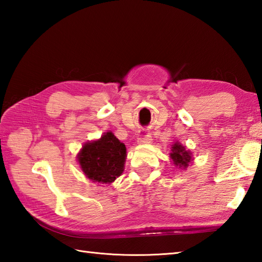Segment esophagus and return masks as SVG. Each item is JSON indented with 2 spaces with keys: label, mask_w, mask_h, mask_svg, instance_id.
<instances>
[{
  "label": "esophagus",
  "mask_w": 262,
  "mask_h": 262,
  "mask_svg": "<svg viewBox=\"0 0 262 262\" xmlns=\"http://www.w3.org/2000/svg\"><path fill=\"white\" fill-rule=\"evenodd\" d=\"M152 141H153V138L149 133H145V134L141 135V137L138 138V143L140 144H151Z\"/></svg>",
  "instance_id": "obj_1"
}]
</instances>
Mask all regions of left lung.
<instances>
[{
    "label": "left lung",
    "mask_w": 262,
    "mask_h": 262,
    "mask_svg": "<svg viewBox=\"0 0 262 262\" xmlns=\"http://www.w3.org/2000/svg\"><path fill=\"white\" fill-rule=\"evenodd\" d=\"M170 158L172 162L179 169H187L189 163L192 161V155L190 151H187L186 147L179 142H174L171 147Z\"/></svg>",
    "instance_id": "left-lung-1"
}]
</instances>
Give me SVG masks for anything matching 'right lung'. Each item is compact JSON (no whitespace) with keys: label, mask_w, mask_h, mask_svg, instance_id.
Masks as SVG:
<instances>
[{"label":"right lung","mask_w":262,"mask_h":262,"mask_svg":"<svg viewBox=\"0 0 262 262\" xmlns=\"http://www.w3.org/2000/svg\"><path fill=\"white\" fill-rule=\"evenodd\" d=\"M126 157L125 144L107 132L99 140L84 144L77 154V161L89 179L110 185L124 171Z\"/></svg>","instance_id":"add662e5"}]
</instances>
